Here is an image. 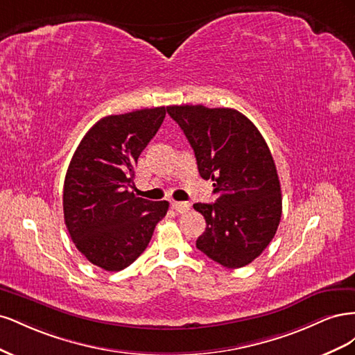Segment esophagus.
Returning <instances> with one entry per match:
<instances>
[{"label":"esophagus","instance_id":"esophagus-1","mask_svg":"<svg viewBox=\"0 0 355 355\" xmlns=\"http://www.w3.org/2000/svg\"><path fill=\"white\" fill-rule=\"evenodd\" d=\"M173 209L178 213H187V211L191 210V204L187 202V201H175L173 202Z\"/></svg>","mask_w":355,"mask_h":355}]
</instances>
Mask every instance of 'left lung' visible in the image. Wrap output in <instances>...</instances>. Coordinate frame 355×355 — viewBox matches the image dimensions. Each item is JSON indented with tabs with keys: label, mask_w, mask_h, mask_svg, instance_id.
<instances>
[{
	"label": "left lung",
	"mask_w": 355,
	"mask_h": 355,
	"mask_svg": "<svg viewBox=\"0 0 355 355\" xmlns=\"http://www.w3.org/2000/svg\"><path fill=\"white\" fill-rule=\"evenodd\" d=\"M197 158L200 176L213 180L216 202L194 204L206 219L197 249L227 268L253 262L282 219V188L274 158L256 125L231 108L167 106Z\"/></svg>",
	"instance_id": "8db88e82"
}]
</instances>
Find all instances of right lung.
I'll return each mask as SVG.
<instances>
[{
  "label": "right lung",
  "instance_id": "add662e5",
  "mask_svg": "<svg viewBox=\"0 0 355 355\" xmlns=\"http://www.w3.org/2000/svg\"><path fill=\"white\" fill-rule=\"evenodd\" d=\"M164 116V106L105 116L72 155L63 216L75 247L105 271L133 263L168 210L167 201H149L130 191L137 158Z\"/></svg>",
  "mask_w": 355,
  "mask_h": 355
}]
</instances>
